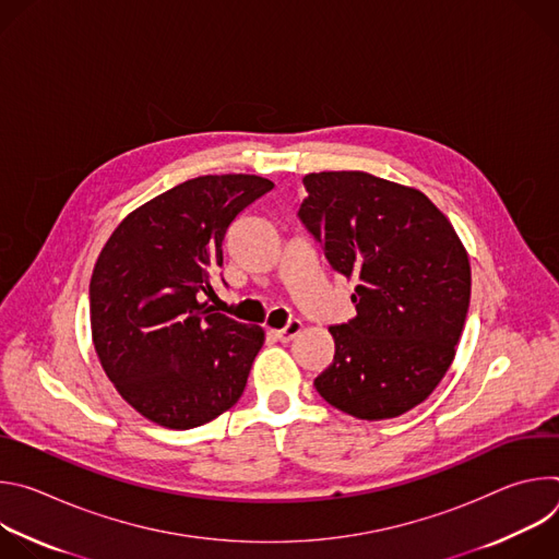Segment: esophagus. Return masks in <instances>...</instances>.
<instances>
[{
    "instance_id": "34e87169",
    "label": "esophagus",
    "mask_w": 559,
    "mask_h": 559,
    "mask_svg": "<svg viewBox=\"0 0 559 559\" xmlns=\"http://www.w3.org/2000/svg\"><path fill=\"white\" fill-rule=\"evenodd\" d=\"M300 330H302L300 321H289L283 330H272V334H274V338H278L283 343H289L292 338H296L300 334Z\"/></svg>"
}]
</instances>
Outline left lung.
Masks as SVG:
<instances>
[{
	"mask_svg": "<svg viewBox=\"0 0 559 559\" xmlns=\"http://www.w3.org/2000/svg\"><path fill=\"white\" fill-rule=\"evenodd\" d=\"M298 218L330 265L356 281V316L330 328L334 360L313 380L360 420L403 416L453 362L471 265L449 218L416 188L367 173H311Z\"/></svg>",
	"mask_w": 559,
	"mask_h": 559,
	"instance_id": "left-lung-1",
	"label": "left lung"
}]
</instances>
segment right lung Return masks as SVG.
Returning <instances> with one entry per match:
<instances>
[{
	"instance_id": "right-lung-1",
	"label": "right lung",
	"mask_w": 559,
	"mask_h": 559,
	"mask_svg": "<svg viewBox=\"0 0 559 559\" xmlns=\"http://www.w3.org/2000/svg\"><path fill=\"white\" fill-rule=\"evenodd\" d=\"M272 188L254 175L190 179L130 212L104 246L91 278L93 343L143 418L192 429L241 397L265 332L201 298L214 292L227 227Z\"/></svg>"
}]
</instances>
